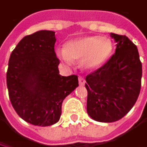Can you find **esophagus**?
Here are the masks:
<instances>
[{"label": "esophagus", "instance_id": "1", "mask_svg": "<svg viewBox=\"0 0 147 147\" xmlns=\"http://www.w3.org/2000/svg\"><path fill=\"white\" fill-rule=\"evenodd\" d=\"M78 82H79V84L80 85H84L85 84V79L84 78H82V77H79L78 78Z\"/></svg>", "mask_w": 147, "mask_h": 147}]
</instances>
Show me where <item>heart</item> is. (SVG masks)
I'll list each match as a JSON object with an SVG mask.
<instances>
[{
  "label": "heart",
  "instance_id": "b5f03b06",
  "mask_svg": "<svg viewBox=\"0 0 147 147\" xmlns=\"http://www.w3.org/2000/svg\"><path fill=\"white\" fill-rule=\"evenodd\" d=\"M114 44L107 37L82 36L68 40L63 49L56 51L57 57L69 64L72 60H80L82 68L87 70L101 67L112 55Z\"/></svg>",
  "mask_w": 147,
  "mask_h": 147
}]
</instances>
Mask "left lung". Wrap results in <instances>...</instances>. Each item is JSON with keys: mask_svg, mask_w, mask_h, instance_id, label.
I'll list each match as a JSON object with an SVG mask.
<instances>
[{"mask_svg": "<svg viewBox=\"0 0 147 147\" xmlns=\"http://www.w3.org/2000/svg\"><path fill=\"white\" fill-rule=\"evenodd\" d=\"M110 36L116 42L115 53L85 78L87 112L100 122L124 117L135 104L141 87L142 64L137 46L125 35Z\"/></svg>", "mask_w": 147, "mask_h": 147, "instance_id": "1", "label": "left lung"}]
</instances>
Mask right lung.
<instances>
[{
	"instance_id": "obj_1",
	"label": "right lung",
	"mask_w": 147,
	"mask_h": 147,
	"mask_svg": "<svg viewBox=\"0 0 147 147\" xmlns=\"http://www.w3.org/2000/svg\"><path fill=\"white\" fill-rule=\"evenodd\" d=\"M55 43V32L38 31L19 42L8 62L10 102L18 115L34 126L57 123L63 101L78 86V76L59 75Z\"/></svg>"
}]
</instances>
